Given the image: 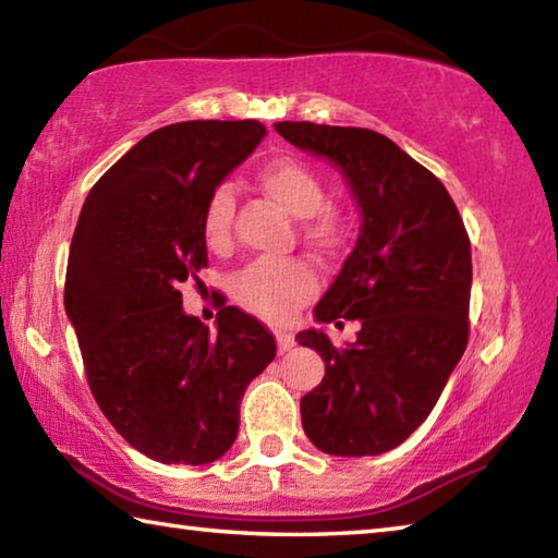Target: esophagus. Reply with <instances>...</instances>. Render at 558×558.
<instances>
[{"label":"esophagus","instance_id":"1","mask_svg":"<svg viewBox=\"0 0 558 558\" xmlns=\"http://www.w3.org/2000/svg\"><path fill=\"white\" fill-rule=\"evenodd\" d=\"M276 339H278V352L286 354L290 352L292 347H295V337L288 335V332H276Z\"/></svg>","mask_w":558,"mask_h":558}]
</instances>
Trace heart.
I'll return each mask as SVG.
<instances>
[{
    "label": "heart",
    "mask_w": 558,
    "mask_h": 558,
    "mask_svg": "<svg viewBox=\"0 0 558 558\" xmlns=\"http://www.w3.org/2000/svg\"><path fill=\"white\" fill-rule=\"evenodd\" d=\"M258 186L270 202L300 219L298 235L302 243L325 256L344 248L352 233L349 214L342 206L327 202L325 179L313 167L295 157H278L260 167ZM233 186L221 182L206 199L202 216V233L211 251L226 253L233 245ZM315 292V270L300 258L251 263L231 280L233 300L243 310L266 319L290 317Z\"/></svg>",
    "instance_id": "b5f03b06"
}]
</instances>
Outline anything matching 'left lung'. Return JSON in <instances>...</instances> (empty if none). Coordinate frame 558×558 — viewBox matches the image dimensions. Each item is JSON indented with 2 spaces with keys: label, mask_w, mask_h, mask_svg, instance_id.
Returning a JSON list of instances; mask_svg holds the SVG:
<instances>
[{
  "label": "left lung",
  "mask_w": 558,
  "mask_h": 558,
  "mask_svg": "<svg viewBox=\"0 0 558 558\" xmlns=\"http://www.w3.org/2000/svg\"><path fill=\"white\" fill-rule=\"evenodd\" d=\"M276 132L332 159L364 214L352 256L315 307L319 323L359 319L356 342L298 335L325 359L323 384L300 401L302 428L329 456H379L428 418L468 347L465 223L440 179L379 132L315 122Z\"/></svg>",
  "instance_id": "1"
}]
</instances>
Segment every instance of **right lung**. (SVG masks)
<instances>
[{
  "mask_svg": "<svg viewBox=\"0 0 558 558\" xmlns=\"http://www.w3.org/2000/svg\"><path fill=\"white\" fill-rule=\"evenodd\" d=\"M266 135L258 120H189L149 132L83 204L65 268V315L100 411L165 465L219 460L248 384L276 359L256 317L221 305L216 332L182 310L206 268L204 206Z\"/></svg>",
  "mask_w": 558,
  "mask_h": 558,
  "instance_id": "right-lung-1",
  "label": "right lung"
}]
</instances>
